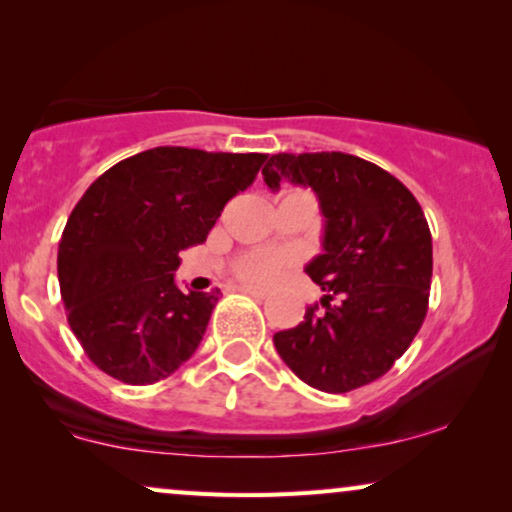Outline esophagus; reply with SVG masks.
<instances>
[{"label": "esophagus", "instance_id": "1", "mask_svg": "<svg viewBox=\"0 0 512 512\" xmlns=\"http://www.w3.org/2000/svg\"><path fill=\"white\" fill-rule=\"evenodd\" d=\"M240 291L247 293V296H254V298H265V296H268V289H263V286L244 284V286H240Z\"/></svg>", "mask_w": 512, "mask_h": 512}]
</instances>
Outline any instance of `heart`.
<instances>
[{"mask_svg": "<svg viewBox=\"0 0 512 512\" xmlns=\"http://www.w3.org/2000/svg\"><path fill=\"white\" fill-rule=\"evenodd\" d=\"M277 270H279V258L275 254H265V251L247 254L235 265L237 275L242 279H249V282H268V279L275 277Z\"/></svg>", "mask_w": 512, "mask_h": 512, "instance_id": "heart-1", "label": "heart"}]
</instances>
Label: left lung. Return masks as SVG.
Segmentation results:
<instances>
[{
	"instance_id": "1",
	"label": "left lung",
	"mask_w": 512,
	"mask_h": 512,
	"mask_svg": "<svg viewBox=\"0 0 512 512\" xmlns=\"http://www.w3.org/2000/svg\"><path fill=\"white\" fill-rule=\"evenodd\" d=\"M263 179L270 191L284 179L312 188L324 214V251L305 265L326 291L324 310L307 307L298 326L275 333L279 356L326 394L375 382L405 354L429 307L433 247L422 207L387 170L340 151L277 153Z\"/></svg>"
}]
</instances>
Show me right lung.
Segmentation results:
<instances>
[{"instance_id":"add662e5","label":"right lung","mask_w":512,"mask_h":512,"mask_svg":"<svg viewBox=\"0 0 512 512\" xmlns=\"http://www.w3.org/2000/svg\"><path fill=\"white\" fill-rule=\"evenodd\" d=\"M265 158L156 146L90 184L62 230L58 279L69 326L97 368L142 387L195 354L219 289L181 291L179 251L207 240Z\"/></svg>"}]
</instances>
